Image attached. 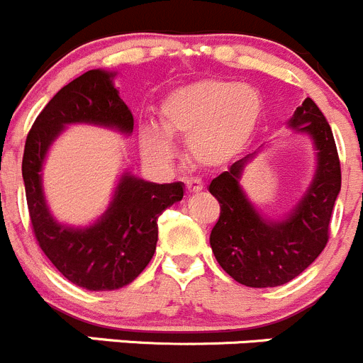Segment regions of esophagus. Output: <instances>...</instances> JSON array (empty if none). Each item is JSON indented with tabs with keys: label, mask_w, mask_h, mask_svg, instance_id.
Returning a JSON list of instances; mask_svg holds the SVG:
<instances>
[{
	"label": "esophagus",
	"mask_w": 363,
	"mask_h": 363,
	"mask_svg": "<svg viewBox=\"0 0 363 363\" xmlns=\"http://www.w3.org/2000/svg\"><path fill=\"white\" fill-rule=\"evenodd\" d=\"M185 186H186V192L189 194H197L203 190V182L197 180V178H189V180L185 182Z\"/></svg>",
	"instance_id": "34e87169"
}]
</instances>
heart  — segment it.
I'll list each match as a JSON object with an SVG mask.
<instances>
[{
    "instance_id": "1",
    "label": "heart",
    "mask_w": 363,
    "mask_h": 363,
    "mask_svg": "<svg viewBox=\"0 0 363 363\" xmlns=\"http://www.w3.org/2000/svg\"><path fill=\"white\" fill-rule=\"evenodd\" d=\"M263 114V99L252 86L229 81H197L166 95L159 109L162 127H141V145L152 159L174 157L173 135L189 139L194 162L220 167L240 155Z\"/></svg>"
}]
</instances>
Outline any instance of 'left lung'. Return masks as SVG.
I'll return each instance as SVG.
<instances>
[{"instance_id":"obj_1","label":"left lung","mask_w":363,"mask_h":363,"mask_svg":"<svg viewBox=\"0 0 363 363\" xmlns=\"http://www.w3.org/2000/svg\"><path fill=\"white\" fill-rule=\"evenodd\" d=\"M305 135L314 150V174L286 215L270 218L259 211L242 186L247 166L263 152L240 159L208 186L220 203V217L210 245L222 270L249 288H277L311 267L328 242V224L340 192V164L332 128L312 99L286 121Z\"/></svg>"}]
</instances>
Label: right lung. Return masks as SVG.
<instances>
[{
	"label": "right lung",
	"instance_id": "add662e5",
	"mask_svg": "<svg viewBox=\"0 0 363 363\" xmlns=\"http://www.w3.org/2000/svg\"><path fill=\"white\" fill-rule=\"evenodd\" d=\"M118 72L93 68L60 89L35 120L23 157V180L38 245L65 279L88 291L130 284L155 254L159 217L183 199L185 185L153 183L123 169L109 204L88 224L55 217L44 190V169L56 139L70 125H93L130 138L134 116L114 86Z\"/></svg>",
	"mask_w": 363,
	"mask_h": 363
}]
</instances>
